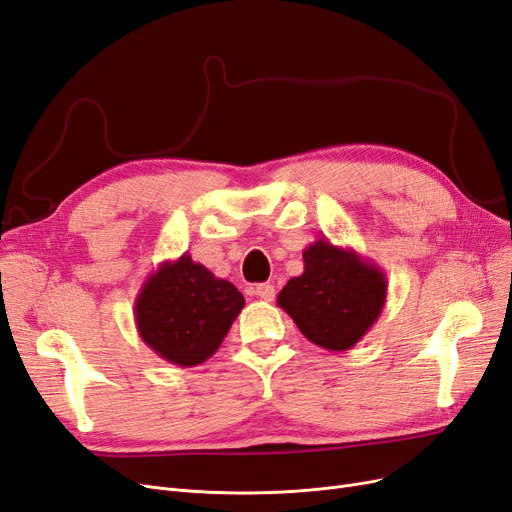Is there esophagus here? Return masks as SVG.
<instances>
[{
  "instance_id": "1",
  "label": "esophagus",
  "mask_w": 512,
  "mask_h": 512,
  "mask_svg": "<svg viewBox=\"0 0 512 512\" xmlns=\"http://www.w3.org/2000/svg\"><path fill=\"white\" fill-rule=\"evenodd\" d=\"M253 293L257 295L259 300H263V302H272V300H274V295H276V291H274V285H270V283H261V285H255V287H253Z\"/></svg>"
}]
</instances>
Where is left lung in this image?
<instances>
[{"mask_svg":"<svg viewBox=\"0 0 512 512\" xmlns=\"http://www.w3.org/2000/svg\"><path fill=\"white\" fill-rule=\"evenodd\" d=\"M304 272L280 289L276 304L300 332L327 351H349L381 317L387 276L351 246L327 238L304 249Z\"/></svg>","mask_w":512,"mask_h":512,"instance_id":"8db88e82","label":"left lung"}]
</instances>
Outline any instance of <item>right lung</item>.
Returning a JSON list of instances; mask_svg holds the SVG:
<instances>
[{
	"mask_svg": "<svg viewBox=\"0 0 512 512\" xmlns=\"http://www.w3.org/2000/svg\"><path fill=\"white\" fill-rule=\"evenodd\" d=\"M244 308V295L189 253L148 274L134 302L136 329L148 349L180 368L217 353Z\"/></svg>",
	"mask_w": 512,
	"mask_h": 512,
	"instance_id": "obj_1",
	"label": "right lung"
}]
</instances>
